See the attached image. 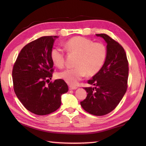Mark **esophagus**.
<instances>
[{
	"instance_id": "esophagus-1",
	"label": "esophagus",
	"mask_w": 146,
	"mask_h": 146,
	"mask_svg": "<svg viewBox=\"0 0 146 146\" xmlns=\"http://www.w3.org/2000/svg\"><path fill=\"white\" fill-rule=\"evenodd\" d=\"M76 88H77L76 86H72V85H70L69 86V89L70 90H75Z\"/></svg>"
}]
</instances>
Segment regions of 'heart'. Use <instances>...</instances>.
Returning a JSON list of instances; mask_svg holds the SVG:
<instances>
[{
	"instance_id": "1",
	"label": "heart",
	"mask_w": 146,
	"mask_h": 146,
	"mask_svg": "<svg viewBox=\"0 0 146 146\" xmlns=\"http://www.w3.org/2000/svg\"><path fill=\"white\" fill-rule=\"evenodd\" d=\"M64 46L68 53L76 55L74 63L75 67L61 71L58 76L71 85H76L86 73L89 76L97 74L106 60L107 49L100 42H94L84 37L76 36L65 42ZM51 58L57 67L63 68L64 66L65 54L62 48H52Z\"/></svg>"
}]
</instances>
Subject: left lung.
Here are the masks:
<instances>
[{"mask_svg": "<svg viewBox=\"0 0 146 146\" xmlns=\"http://www.w3.org/2000/svg\"><path fill=\"white\" fill-rule=\"evenodd\" d=\"M107 43V55L101 70L89 80L95 87H84L88 93L81 106L88 113L105 115L113 110L127 89L129 62L124 49L105 34H97Z\"/></svg>", "mask_w": 146, "mask_h": 146, "instance_id": "left-lung-1", "label": "left lung"}]
</instances>
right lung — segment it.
<instances>
[{
    "mask_svg": "<svg viewBox=\"0 0 146 146\" xmlns=\"http://www.w3.org/2000/svg\"><path fill=\"white\" fill-rule=\"evenodd\" d=\"M57 38L42 36L28 43L21 49L12 69L15 95L27 110L38 115L58 110L62 94L68 91L63 80L49 83L54 71L51 51Z\"/></svg>",
    "mask_w": 146,
    "mask_h": 146,
    "instance_id": "1",
    "label": "right lung"
}]
</instances>
